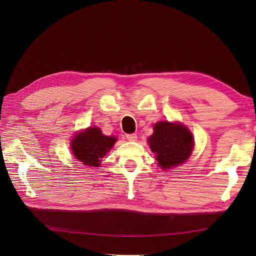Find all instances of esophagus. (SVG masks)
I'll list each match as a JSON object with an SVG mask.
<instances>
[{
	"label": "esophagus",
	"mask_w": 256,
	"mask_h": 256,
	"mask_svg": "<svg viewBox=\"0 0 256 256\" xmlns=\"http://www.w3.org/2000/svg\"><path fill=\"white\" fill-rule=\"evenodd\" d=\"M126 138H127V140L130 141V142H134V141H136V138H138V136H136V134H126Z\"/></svg>",
	"instance_id": "34e87169"
}]
</instances>
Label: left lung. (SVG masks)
Listing matches in <instances>:
<instances>
[{"label": "left lung", "mask_w": 256, "mask_h": 256, "mask_svg": "<svg viewBox=\"0 0 256 256\" xmlns=\"http://www.w3.org/2000/svg\"><path fill=\"white\" fill-rule=\"evenodd\" d=\"M147 142L156 156L158 166L164 170L184 164L194 146L192 134L182 122L154 124V134L147 138Z\"/></svg>", "instance_id": "obj_1"}]
</instances>
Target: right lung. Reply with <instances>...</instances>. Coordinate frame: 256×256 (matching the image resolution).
<instances>
[{
  "label": "right lung",
  "mask_w": 256,
  "mask_h": 256,
  "mask_svg": "<svg viewBox=\"0 0 256 256\" xmlns=\"http://www.w3.org/2000/svg\"><path fill=\"white\" fill-rule=\"evenodd\" d=\"M118 138L102 134L97 127H90L76 134L70 142V148L76 159L86 166L99 168L106 152L112 148Z\"/></svg>",
  "instance_id": "add662e5"
}]
</instances>
